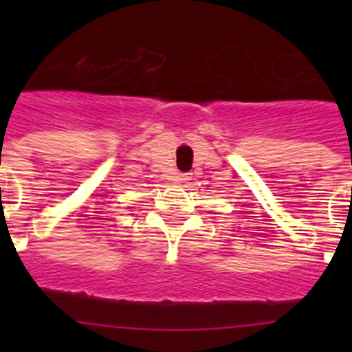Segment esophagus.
I'll return each instance as SVG.
<instances>
[{"label":"esophagus","mask_w":352,"mask_h":352,"mask_svg":"<svg viewBox=\"0 0 352 352\" xmlns=\"http://www.w3.org/2000/svg\"><path fill=\"white\" fill-rule=\"evenodd\" d=\"M188 178H190V176H188V174H182V173L176 174V182H178V183L186 182V179H188Z\"/></svg>","instance_id":"34e87169"}]
</instances>
